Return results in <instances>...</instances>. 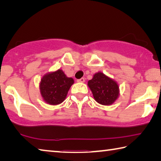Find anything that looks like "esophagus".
Listing matches in <instances>:
<instances>
[{
    "instance_id": "esophagus-1",
    "label": "esophagus",
    "mask_w": 161,
    "mask_h": 161,
    "mask_svg": "<svg viewBox=\"0 0 161 161\" xmlns=\"http://www.w3.org/2000/svg\"><path fill=\"white\" fill-rule=\"evenodd\" d=\"M77 82H81V83H83V82H84V81H85V80H84V78H81V79H80V80H77Z\"/></svg>"
}]
</instances>
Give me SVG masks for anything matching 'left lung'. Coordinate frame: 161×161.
Returning <instances> with one entry per match:
<instances>
[{"mask_svg":"<svg viewBox=\"0 0 161 161\" xmlns=\"http://www.w3.org/2000/svg\"><path fill=\"white\" fill-rule=\"evenodd\" d=\"M87 85L91 89L95 101L100 104L111 105L119 96V86L116 81L102 72L94 74Z\"/></svg>","mask_w":161,"mask_h":161,"instance_id":"1","label":"left lung"}]
</instances>
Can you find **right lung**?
<instances>
[{
	"mask_svg": "<svg viewBox=\"0 0 161 161\" xmlns=\"http://www.w3.org/2000/svg\"><path fill=\"white\" fill-rule=\"evenodd\" d=\"M74 84L72 77H67L62 69L45 75L40 83V94L43 100L50 105H58L63 102Z\"/></svg>",
	"mask_w": 161,
	"mask_h": 161,
	"instance_id": "add662e5",
	"label": "right lung"
}]
</instances>
